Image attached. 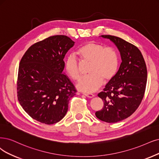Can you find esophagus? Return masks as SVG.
Instances as JSON below:
<instances>
[{"label": "esophagus", "instance_id": "34e87169", "mask_svg": "<svg viewBox=\"0 0 159 159\" xmlns=\"http://www.w3.org/2000/svg\"><path fill=\"white\" fill-rule=\"evenodd\" d=\"M83 94H84L85 96H86V97H88V98H92L93 96H94V95L92 94V93H84Z\"/></svg>", "mask_w": 159, "mask_h": 159}]
</instances>
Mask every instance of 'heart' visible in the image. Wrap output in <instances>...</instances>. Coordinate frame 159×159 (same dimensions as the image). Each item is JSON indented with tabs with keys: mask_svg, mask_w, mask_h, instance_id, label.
<instances>
[{
	"mask_svg": "<svg viewBox=\"0 0 159 159\" xmlns=\"http://www.w3.org/2000/svg\"><path fill=\"white\" fill-rule=\"evenodd\" d=\"M78 54L84 63H90L89 76L81 79L76 84L77 89L83 92L91 93L97 90L103 84V80L108 82L115 76L119 67V57L116 51L111 47L94 42H89L80 47ZM65 69L73 80L80 77V63L73 55L67 57Z\"/></svg>",
	"mask_w": 159,
	"mask_h": 159,
	"instance_id": "heart-1",
	"label": "heart"
}]
</instances>
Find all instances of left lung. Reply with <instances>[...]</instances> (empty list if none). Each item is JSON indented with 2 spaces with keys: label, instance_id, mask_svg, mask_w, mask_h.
<instances>
[{
  "label": "left lung",
  "instance_id": "1",
  "mask_svg": "<svg viewBox=\"0 0 159 159\" xmlns=\"http://www.w3.org/2000/svg\"><path fill=\"white\" fill-rule=\"evenodd\" d=\"M101 37L116 45L122 62L114 78L98 93L103 107L95 114L99 120L114 123L128 118L138 108L144 96L148 71L144 58L136 46L112 35Z\"/></svg>",
  "mask_w": 159,
  "mask_h": 159
}]
</instances>
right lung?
Segmentation results:
<instances>
[{
  "label": "right lung",
  "instance_id": "obj_1",
  "mask_svg": "<svg viewBox=\"0 0 159 159\" xmlns=\"http://www.w3.org/2000/svg\"><path fill=\"white\" fill-rule=\"evenodd\" d=\"M75 42L65 35H54L33 44L20 63L17 98L25 112L46 125L60 121L76 90L63 74V59Z\"/></svg>",
  "mask_w": 159,
  "mask_h": 159
}]
</instances>
